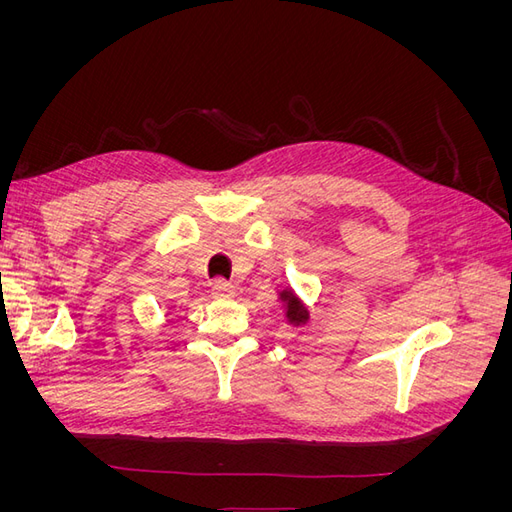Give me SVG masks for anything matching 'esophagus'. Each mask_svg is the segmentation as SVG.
<instances>
[{"mask_svg": "<svg viewBox=\"0 0 512 512\" xmlns=\"http://www.w3.org/2000/svg\"><path fill=\"white\" fill-rule=\"evenodd\" d=\"M211 292H213V297H218V299H230V297H235V288H232V284H228V282H224V280H215V282L211 284Z\"/></svg>", "mask_w": 512, "mask_h": 512, "instance_id": "obj_1", "label": "esophagus"}]
</instances>
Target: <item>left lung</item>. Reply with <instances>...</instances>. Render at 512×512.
Listing matches in <instances>:
<instances>
[{
	"label": "left lung",
	"instance_id": "obj_1",
	"mask_svg": "<svg viewBox=\"0 0 512 512\" xmlns=\"http://www.w3.org/2000/svg\"><path fill=\"white\" fill-rule=\"evenodd\" d=\"M280 301L284 305V316H286V322L292 324V327H301V324H305L309 320V312L305 303L294 294L292 288H286L280 292Z\"/></svg>",
	"mask_w": 512,
	"mask_h": 512
}]
</instances>
